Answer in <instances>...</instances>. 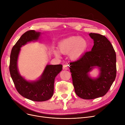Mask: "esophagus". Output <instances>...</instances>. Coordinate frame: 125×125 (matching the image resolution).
Listing matches in <instances>:
<instances>
[{
  "label": "esophagus",
  "instance_id": "34e87169",
  "mask_svg": "<svg viewBox=\"0 0 125 125\" xmlns=\"http://www.w3.org/2000/svg\"><path fill=\"white\" fill-rule=\"evenodd\" d=\"M63 69L64 70H68L69 69V65L68 64H65L63 65Z\"/></svg>",
  "mask_w": 125,
  "mask_h": 125
}]
</instances>
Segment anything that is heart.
I'll use <instances>...</instances> for the list:
<instances>
[{
	"mask_svg": "<svg viewBox=\"0 0 125 125\" xmlns=\"http://www.w3.org/2000/svg\"><path fill=\"white\" fill-rule=\"evenodd\" d=\"M88 43L86 39L78 36H71L62 40L58 45V49L61 54L66 55L69 53V57L72 60H77L86 52ZM56 55L59 56L58 52Z\"/></svg>",
	"mask_w": 125,
	"mask_h": 125,
	"instance_id": "heart-1",
	"label": "heart"
}]
</instances>
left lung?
I'll list each match as a JSON object with an SVG mask.
<instances>
[{
    "label": "left lung",
    "instance_id": "obj_1",
    "mask_svg": "<svg viewBox=\"0 0 125 125\" xmlns=\"http://www.w3.org/2000/svg\"><path fill=\"white\" fill-rule=\"evenodd\" d=\"M94 45L76 61L70 62V69L76 94L83 99H93L105 95L116 75V54L113 45L104 35L89 34ZM101 69L99 77L92 79L87 73L93 67Z\"/></svg>",
    "mask_w": 125,
    "mask_h": 125
}]
</instances>
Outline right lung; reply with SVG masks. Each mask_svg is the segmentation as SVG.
Wrapping results in <instances>:
<instances>
[{
	"instance_id": "right-lung-1",
	"label": "right lung",
	"mask_w": 125,
	"mask_h": 125,
	"mask_svg": "<svg viewBox=\"0 0 125 125\" xmlns=\"http://www.w3.org/2000/svg\"><path fill=\"white\" fill-rule=\"evenodd\" d=\"M41 32L31 30L21 36L12 47L10 56V72L11 77L18 93L29 100L42 102L47 101L54 93L55 78L62 70V65H48L39 80L29 82L19 74L17 60L20 48L27 42L37 40Z\"/></svg>"
}]
</instances>
